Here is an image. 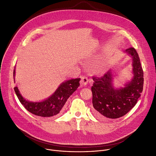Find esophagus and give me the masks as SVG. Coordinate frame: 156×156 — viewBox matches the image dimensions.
<instances>
[{
  "label": "esophagus",
  "mask_w": 156,
  "mask_h": 156,
  "mask_svg": "<svg viewBox=\"0 0 156 156\" xmlns=\"http://www.w3.org/2000/svg\"><path fill=\"white\" fill-rule=\"evenodd\" d=\"M88 82V80L87 77L86 76H82L81 78V81H80V84L82 85H87V84Z\"/></svg>",
  "instance_id": "obj_1"
}]
</instances>
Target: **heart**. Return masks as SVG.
Here are the masks:
<instances>
[{"label": "heart", "instance_id": "1", "mask_svg": "<svg viewBox=\"0 0 156 156\" xmlns=\"http://www.w3.org/2000/svg\"><path fill=\"white\" fill-rule=\"evenodd\" d=\"M104 69H105V68H104V67H102V68H101V71H104Z\"/></svg>", "mask_w": 156, "mask_h": 156}]
</instances>
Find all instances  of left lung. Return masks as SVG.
Masks as SVG:
<instances>
[{
  "mask_svg": "<svg viewBox=\"0 0 156 156\" xmlns=\"http://www.w3.org/2000/svg\"><path fill=\"white\" fill-rule=\"evenodd\" d=\"M124 52L132 59V75L123 86H114L116 75L111 70L102 78H93V111L98 118L116 119L123 116L135 105L142 92L144 72L138 54L133 47Z\"/></svg>",
  "mask_w": 156,
  "mask_h": 156,
  "instance_id": "8db88e82",
  "label": "left lung"
}]
</instances>
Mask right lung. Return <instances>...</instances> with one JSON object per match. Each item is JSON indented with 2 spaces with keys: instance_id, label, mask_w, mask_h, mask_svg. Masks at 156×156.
<instances>
[{
  "instance_id": "add662e5",
  "label": "right lung",
  "mask_w": 156,
  "mask_h": 156,
  "mask_svg": "<svg viewBox=\"0 0 156 156\" xmlns=\"http://www.w3.org/2000/svg\"><path fill=\"white\" fill-rule=\"evenodd\" d=\"M15 68L13 72L15 81ZM80 78L71 79L61 83L55 91L47 99L41 101H30L21 94L18 87L14 88L15 93L22 105L30 112L41 117H52L58 114L68 98L80 85Z\"/></svg>"
}]
</instances>
